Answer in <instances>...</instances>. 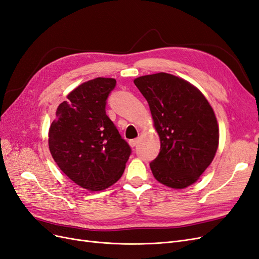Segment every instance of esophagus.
Instances as JSON below:
<instances>
[{
	"label": "esophagus",
	"mask_w": 259,
	"mask_h": 259,
	"mask_svg": "<svg viewBox=\"0 0 259 259\" xmlns=\"http://www.w3.org/2000/svg\"><path fill=\"white\" fill-rule=\"evenodd\" d=\"M138 142H139V138H135V139H131V140H130V145H131V147H135V146H137Z\"/></svg>",
	"instance_id": "34e87169"
}]
</instances>
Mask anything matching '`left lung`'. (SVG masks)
<instances>
[{"mask_svg":"<svg viewBox=\"0 0 259 259\" xmlns=\"http://www.w3.org/2000/svg\"><path fill=\"white\" fill-rule=\"evenodd\" d=\"M148 101L160 136V153L150 163L154 178L175 189L197 182L213 161L219 139L215 113L203 94L173 74L134 80Z\"/></svg>","mask_w":259,"mask_h":259,"instance_id":"left-lung-1","label":"left lung"}]
</instances>
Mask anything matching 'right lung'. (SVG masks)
I'll return each mask as SVG.
<instances>
[{
	"label": "right lung",
	"mask_w": 259,
	"mask_h": 259,
	"mask_svg": "<svg viewBox=\"0 0 259 259\" xmlns=\"http://www.w3.org/2000/svg\"><path fill=\"white\" fill-rule=\"evenodd\" d=\"M116 81L96 77L77 86L61 103L50 127L49 146L55 162L72 180L91 191L119 180L132 149L106 113Z\"/></svg>",
	"instance_id": "right-lung-1"
}]
</instances>
